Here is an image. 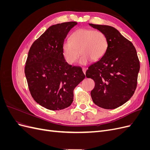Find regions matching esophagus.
I'll list each match as a JSON object with an SVG mask.
<instances>
[{
	"instance_id": "34e87169",
	"label": "esophagus",
	"mask_w": 150,
	"mask_h": 150,
	"mask_svg": "<svg viewBox=\"0 0 150 150\" xmlns=\"http://www.w3.org/2000/svg\"><path fill=\"white\" fill-rule=\"evenodd\" d=\"M82 70H83V73L84 74H86V68H85V67H83V69H82Z\"/></svg>"
}]
</instances>
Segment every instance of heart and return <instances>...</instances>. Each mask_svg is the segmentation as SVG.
Listing matches in <instances>:
<instances>
[{
	"instance_id": "heart-1",
	"label": "heart",
	"mask_w": 150,
	"mask_h": 150,
	"mask_svg": "<svg viewBox=\"0 0 150 150\" xmlns=\"http://www.w3.org/2000/svg\"><path fill=\"white\" fill-rule=\"evenodd\" d=\"M108 47V40L103 32L94 29L81 28L74 31L70 41H65L61 46V52L68 64H72L83 54L79 61L85 65L91 60L97 61L104 56Z\"/></svg>"
}]
</instances>
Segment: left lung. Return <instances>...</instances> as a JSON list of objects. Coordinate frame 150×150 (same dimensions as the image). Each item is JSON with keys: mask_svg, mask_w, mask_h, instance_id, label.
<instances>
[{"mask_svg": "<svg viewBox=\"0 0 150 150\" xmlns=\"http://www.w3.org/2000/svg\"><path fill=\"white\" fill-rule=\"evenodd\" d=\"M89 24L103 32L108 40L106 54L86 72L95 83L91 96L97 106L115 109L128 101L137 88L140 68L137 52L133 44L113 27Z\"/></svg>", "mask_w": 150, "mask_h": 150, "instance_id": "8db88e82", "label": "left lung"}]
</instances>
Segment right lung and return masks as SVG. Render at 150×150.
I'll use <instances>...</instances> for the list:
<instances>
[{"instance_id":"right-lung-1","label":"right lung","mask_w":150,"mask_h":150,"mask_svg":"<svg viewBox=\"0 0 150 150\" xmlns=\"http://www.w3.org/2000/svg\"><path fill=\"white\" fill-rule=\"evenodd\" d=\"M76 22L50 26L32 45L25 75L33 99L50 110H61L73 101L74 89L84 78L81 67L64 61L61 46Z\"/></svg>"}]
</instances>
